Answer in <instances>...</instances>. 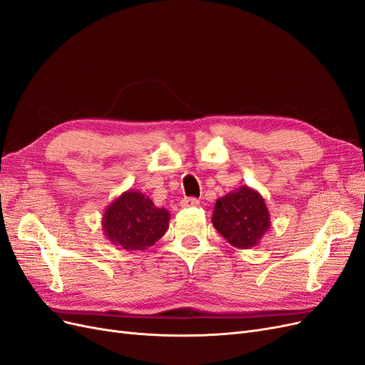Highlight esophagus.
Masks as SVG:
<instances>
[{"instance_id": "esophagus-1", "label": "esophagus", "mask_w": 365, "mask_h": 365, "mask_svg": "<svg viewBox=\"0 0 365 365\" xmlns=\"http://www.w3.org/2000/svg\"><path fill=\"white\" fill-rule=\"evenodd\" d=\"M200 205V201L196 200V197H184L181 201V207L182 208H192V207H197Z\"/></svg>"}]
</instances>
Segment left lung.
<instances>
[{
    "instance_id": "left-lung-1",
    "label": "left lung",
    "mask_w": 365,
    "mask_h": 365,
    "mask_svg": "<svg viewBox=\"0 0 365 365\" xmlns=\"http://www.w3.org/2000/svg\"><path fill=\"white\" fill-rule=\"evenodd\" d=\"M213 227L231 245L240 250L256 247L271 227L263 196L248 185L219 197L213 208Z\"/></svg>"
}]
</instances>
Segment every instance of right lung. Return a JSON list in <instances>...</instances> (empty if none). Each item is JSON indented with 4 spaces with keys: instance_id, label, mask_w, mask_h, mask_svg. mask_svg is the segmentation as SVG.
<instances>
[{
    "instance_id": "1",
    "label": "right lung",
    "mask_w": 365,
    "mask_h": 365,
    "mask_svg": "<svg viewBox=\"0 0 365 365\" xmlns=\"http://www.w3.org/2000/svg\"><path fill=\"white\" fill-rule=\"evenodd\" d=\"M169 220L168 210L158 208L149 196L128 190L106 207L102 228L113 245L126 251H145L164 236Z\"/></svg>"
}]
</instances>
